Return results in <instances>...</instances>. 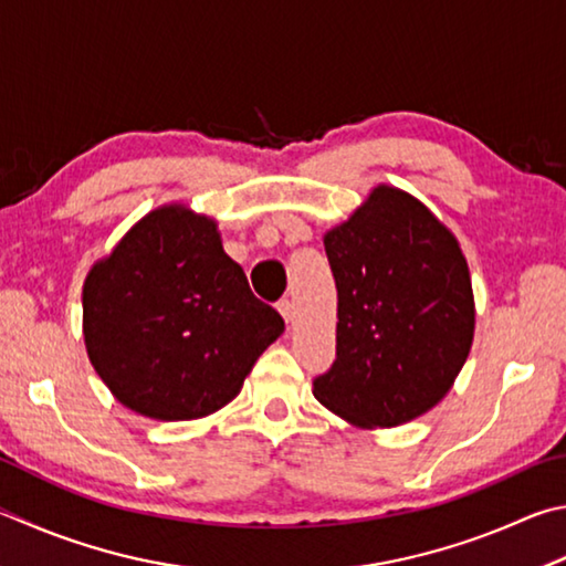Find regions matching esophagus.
Listing matches in <instances>:
<instances>
[{
  "label": "esophagus",
  "instance_id": "34e87169",
  "mask_svg": "<svg viewBox=\"0 0 566 566\" xmlns=\"http://www.w3.org/2000/svg\"><path fill=\"white\" fill-rule=\"evenodd\" d=\"M276 310H280V314L284 316V322L290 324L292 318H294V304H292V300H282V302H276Z\"/></svg>",
  "mask_w": 566,
  "mask_h": 566
}]
</instances>
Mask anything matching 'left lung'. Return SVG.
<instances>
[{
    "label": "left lung",
    "mask_w": 566,
    "mask_h": 566,
    "mask_svg": "<svg viewBox=\"0 0 566 566\" xmlns=\"http://www.w3.org/2000/svg\"><path fill=\"white\" fill-rule=\"evenodd\" d=\"M336 304V361L314 396L356 428H394L453 388L475 336L470 270L423 202L376 185L324 234Z\"/></svg>",
    "instance_id": "left-lung-1"
}]
</instances>
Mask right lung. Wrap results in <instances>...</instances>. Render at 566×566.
Segmentation results:
<instances>
[{"instance_id": "right-lung-1", "label": "right lung", "mask_w": 566, "mask_h": 566, "mask_svg": "<svg viewBox=\"0 0 566 566\" xmlns=\"http://www.w3.org/2000/svg\"><path fill=\"white\" fill-rule=\"evenodd\" d=\"M284 318L252 294L218 222L160 205L84 282V342L101 381L136 413L195 420L240 394Z\"/></svg>"}]
</instances>
